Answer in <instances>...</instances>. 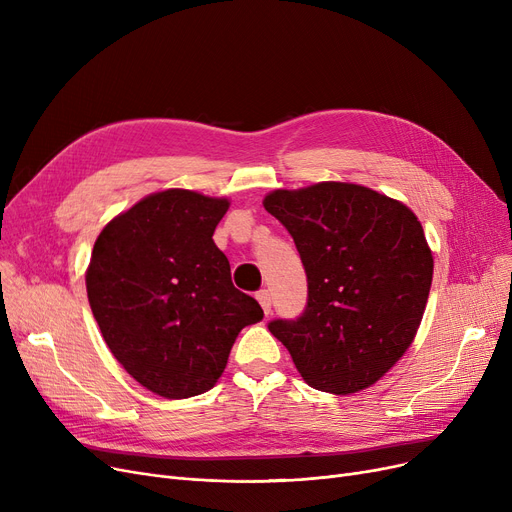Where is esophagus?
<instances>
[{"label": "esophagus", "instance_id": "1", "mask_svg": "<svg viewBox=\"0 0 512 512\" xmlns=\"http://www.w3.org/2000/svg\"><path fill=\"white\" fill-rule=\"evenodd\" d=\"M257 301H259V305L263 307V311H265V315H270V311H272V294H270V290H265V288H261L257 294Z\"/></svg>", "mask_w": 512, "mask_h": 512}]
</instances>
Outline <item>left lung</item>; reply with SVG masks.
I'll list each match as a JSON object with an SVG mask.
<instances>
[{
	"label": "left lung",
	"mask_w": 512,
	"mask_h": 512,
	"mask_svg": "<svg viewBox=\"0 0 512 512\" xmlns=\"http://www.w3.org/2000/svg\"><path fill=\"white\" fill-rule=\"evenodd\" d=\"M263 207L292 236L307 274L305 311L267 328L311 388H369L411 346L432 288L434 259L417 215L348 182L274 191Z\"/></svg>",
	"instance_id": "8db88e82"
}]
</instances>
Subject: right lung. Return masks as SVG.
<instances>
[{"label":"right lung","mask_w":512,"mask_h":512,"mask_svg":"<svg viewBox=\"0 0 512 512\" xmlns=\"http://www.w3.org/2000/svg\"><path fill=\"white\" fill-rule=\"evenodd\" d=\"M228 205L170 188L120 213L95 240L87 294L103 340L134 380L164 398L211 390L238 332L263 317L234 288L211 238Z\"/></svg>","instance_id":"obj_1"}]
</instances>
